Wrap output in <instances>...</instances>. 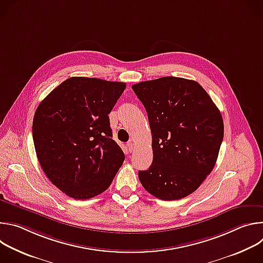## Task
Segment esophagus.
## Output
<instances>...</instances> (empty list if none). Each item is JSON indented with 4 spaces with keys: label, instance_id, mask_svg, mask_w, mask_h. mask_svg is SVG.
Listing matches in <instances>:
<instances>
[{
    "label": "esophagus",
    "instance_id": "obj_1",
    "mask_svg": "<svg viewBox=\"0 0 263 263\" xmlns=\"http://www.w3.org/2000/svg\"><path fill=\"white\" fill-rule=\"evenodd\" d=\"M128 88H129V87H128ZM129 89H130V88H129ZM129 89H128V90H129Z\"/></svg>",
    "mask_w": 263,
    "mask_h": 263
}]
</instances>
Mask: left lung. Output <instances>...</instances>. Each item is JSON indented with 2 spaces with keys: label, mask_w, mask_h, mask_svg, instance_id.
<instances>
[{
  "label": "left lung",
  "mask_w": 263,
  "mask_h": 263,
  "mask_svg": "<svg viewBox=\"0 0 263 263\" xmlns=\"http://www.w3.org/2000/svg\"><path fill=\"white\" fill-rule=\"evenodd\" d=\"M126 84L69 78L37 107L32 134L37 159L49 180L70 198L105 192L125 160L112 139L108 115Z\"/></svg>",
  "instance_id": "1"
}]
</instances>
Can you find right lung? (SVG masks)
Segmentation results:
<instances>
[{
  "instance_id": "right-lung-1",
  "label": "right lung",
  "mask_w": 263,
  "mask_h": 263,
  "mask_svg": "<svg viewBox=\"0 0 263 263\" xmlns=\"http://www.w3.org/2000/svg\"><path fill=\"white\" fill-rule=\"evenodd\" d=\"M152 133L153 162L138 178L161 200L193 194L213 170L223 138L219 110L196 81L163 77L132 86Z\"/></svg>"
}]
</instances>
